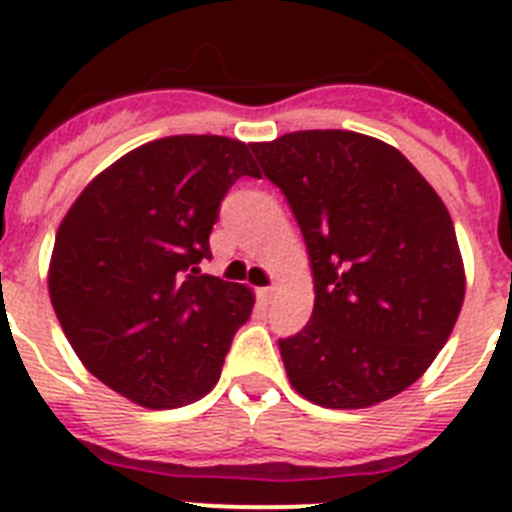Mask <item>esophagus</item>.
<instances>
[{"label": "esophagus", "mask_w": 512, "mask_h": 512, "mask_svg": "<svg viewBox=\"0 0 512 512\" xmlns=\"http://www.w3.org/2000/svg\"><path fill=\"white\" fill-rule=\"evenodd\" d=\"M259 297L264 302H271V297H274V287H261L259 289Z\"/></svg>", "instance_id": "34e87169"}]
</instances>
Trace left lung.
<instances>
[{
    "instance_id": "obj_1",
    "label": "left lung",
    "mask_w": 512,
    "mask_h": 512,
    "mask_svg": "<svg viewBox=\"0 0 512 512\" xmlns=\"http://www.w3.org/2000/svg\"><path fill=\"white\" fill-rule=\"evenodd\" d=\"M251 151L310 253L312 318L279 341L292 387L333 410L408 390L449 341L467 289L436 189L397 148L351 130H297Z\"/></svg>"
}]
</instances>
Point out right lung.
I'll use <instances>...</instances> for the list:
<instances>
[{"label":"right lung","mask_w":512,"mask_h":512,"mask_svg":"<svg viewBox=\"0 0 512 512\" xmlns=\"http://www.w3.org/2000/svg\"><path fill=\"white\" fill-rule=\"evenodd\" d=\"M241 176H261L241 140L158 138L94 176L58 228L48 269L58 323L81 364L143 408L205 397L251 315V289L200 274Z\"/></svg>","instance_id":"1"}]
</instances>
